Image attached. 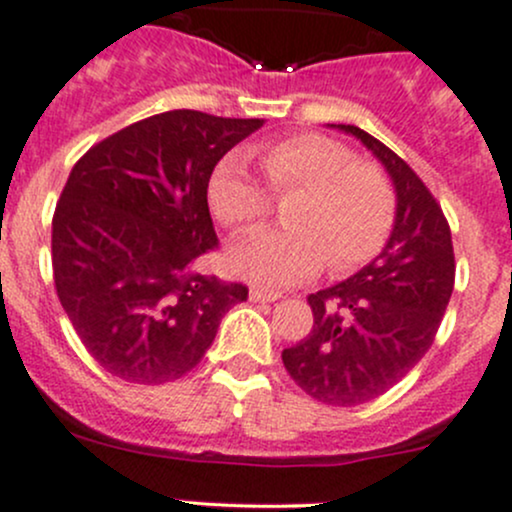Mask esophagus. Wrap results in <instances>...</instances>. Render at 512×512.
<instances>
[{"label":"esophagus","instance_id":"obj_1","mask_svg":"<svg viewBox=\"0 0 512 512\" xmlns=\"http://www.w3.org/2000/svg\"><path fill=\"white\" fill-rule=\"evenodd\" d=\"M277 292H265V289H250V301H277Z\"/></svg>","mask_w":512,"mask_h":512}]
</instances>
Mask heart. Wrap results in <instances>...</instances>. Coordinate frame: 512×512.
<instances>
[{"label":"heart","mask_w":512,"mask_h":512,"mask_svg":"<svg viewBox=\"0 0 512 512\" xmlns=\"http://www.w3.org/2000/svg\"><path fill=\"white\" fill-rule=\"evenodd\" d=\"M267 189L245 154H228L208 181V203L228 228H252L272 211V191H299L289 203L287 230H257L235 242L228 262L262 287H289L321 270L333 274L368 265L385 247L397 215L390 176L360 161L348 144L316 132L289 134L257 147Z\"/></svg>","instance_id":"1"}]
</instances>
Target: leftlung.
Segmentation results:
<instances>
[{"instance_id": "obj_1", "label": "left lung", "mask_w": 512, "mask_h": 512, "mask_svg": "<svg viewBox=\"0 0 512 512\" xmlns=\"http://www.w3.org/2000/svg\"><path fill=\"white\" fill-rule=\"evenodd\" d=\"M358 137L390 174L397 215L378 257L346 282L309 294L314 326L282 363L306 395L324 405L375 400L432 348L454 292V245L437 198L424 181L355 125H333Z\"/></svg>"}]
</instances>
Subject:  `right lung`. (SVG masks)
<instances>
[{
    "label": "right lung",
    "mask_w": 512,
    "mask_h": 512,
    "mask_svg": "<svg viewBox=\"0 0 512 512\" xmlns=\"http://www.w3.org/2000/svg\"><path fill=\"white\" fill-rule=\"evenodd\" d=\"M262 122L161 112L75 161L53 213V282L83 346L115 378L179 380L247 299L245 284L201 274L196 262L218 247L215 164Z\"/></svg>",
    "instance_id": "obj_1"
}]
</instances>
